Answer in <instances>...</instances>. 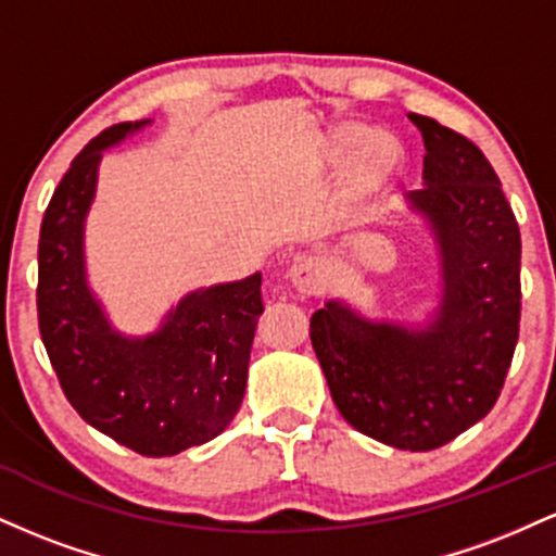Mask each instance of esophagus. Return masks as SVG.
Listing matches in <instances>:
<instances>
[{
  "mask_svg": "<svg viewBox=\"0 0 556 556\" xmlns=\"http://www.w3.org/2000/svg\"><path fill=\"white\" fill-rule=\"evenodd\" d=\"M290 279L300 295H321L329 285V269L318 256H303L290 269Z\"/></svg>",
  "mask_w": 556,
  "mask_h": 556,
  "instance_id": "esophagus-1",
  "label": "esophagus"
}]
</instances>
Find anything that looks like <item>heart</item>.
<instances>
[{
	"label": "heart",
	"instance_id": "obj_1",
	"mask_svg": "<svg viewBox=\"0 0 556 556\" xmlns=\"http://www.w3.org/2000/svg\"><path fill=\"white\" fill-rule=\"evenodd\" d=\"M350 140H353V136H342V146L350 143ZM389 164H392V146L381 138L368 140L353 164V185L358 190L371 188L374 182L384 177Z\"/></svg>",
	"mask_w": 556,
	"mask_h": 556
}]
</instances>
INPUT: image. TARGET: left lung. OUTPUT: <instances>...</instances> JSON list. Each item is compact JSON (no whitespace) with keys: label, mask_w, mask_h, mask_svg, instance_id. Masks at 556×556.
Returning a JSON list of instances; mask_svg holds the SVG:
<instances>
[{"label":"left lung","mask_w":556,"mask_h":556,"mask_svg":"<svg viewBox=\"0 0 556 556\" xmlns=\"http://www.w3.org/2000/svg\"><path fill=\"white\" fill-rule=\"evenodd\" d=\"M424 182L410 203L442 253V303L426 329L374 324L342 303L311 316V342L337 410L397 450L429 452L500 397L520 334V227L473 140L424 114Z\"/></svg>","instance_id":"obj_1"}]
</instances>
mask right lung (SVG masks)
Listing matches in <instances>:
<instances>
[{
	"label": "right lung",
	"mask_w": 556,
	"mask_h": 556,
	"mask_svg": "<svg viewBox=\"0 0 556 556\" xmlns=\"http://www.w3.org/2000/svg\"><path fill=\"white\" fill-rule=\"evenodd\" d=\"M143 123H119L73 159L41 222L38 331L78 416L146 457L177 455L225 431L240 410L261 300V274L190 292L146 340L110 327L86 285L83 219L101 151Z\"/></svg>",
	"instance_id": "obj_1"
}]
</instances>
